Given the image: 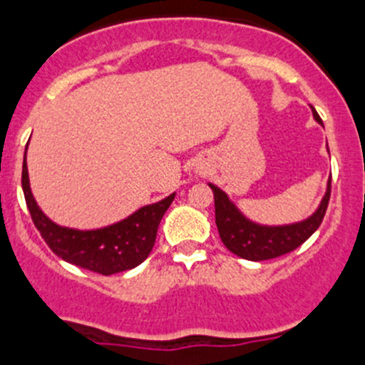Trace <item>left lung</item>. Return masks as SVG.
<instances>
[{"mask_svg":"<svg viewBox=\"0 0 365 365\" xmlns=\"http://www.w3.org/2000/svg\"><path fill=\"white\" fill-rule=\"evenodd\" d=\"M312 116L319 125H323L318 113L312 111ZM330 183L332 182L329 180L325 196L311 217L282 226H267L247 219L222 189L208 183L215 200V224L220 240L231 252L249 261L272 259L295 251L322 224L330 200Z\"/></svg>","mask_w":365,"mask_h":365,"instance_id":"1","label":"left lung"}]
</instances>
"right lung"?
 <instances>
[{
  "instance_id": "right-lung-1",
  "label": "right lung",
  "mask_w": 365,
  "mask_h": 365,
  "mask_svg": "<svg viewBox=\"0 0 365 365\" xmlns=\"http://www.w3.org/2000/svg\"><path fill=\"white\" fill-rule=\"evenodd\" d=\"M23 190L33 222L51 251L67 263L102 275L130 270L150 256L162 217L175 200L173 192L157 203L141 206L123 220L98 230H73V227L60 226L40 210L33 197L26 152L23 162Z\"/></svg>"
}]
</instances>
